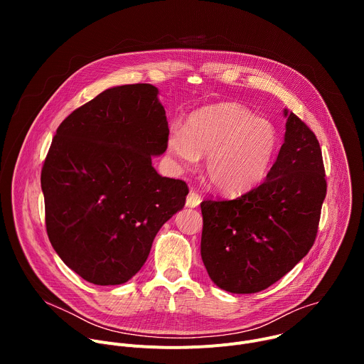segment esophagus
Segmentation results:
<instances>
[{
  "label": "esophagus",
  "instance_id": "1",
  "mask_svg": "<svg viewBox=\"0 0 364 364\" xmlns=\"http://www.w3.org/2000/svg\"><path fill=\"white\" fill-rule=\"evenodd\" d=\"M201 201V196L196 191H190L188 196H187V200H186V205L187 207H197Z\"/></svg>",
  "mask_w": 364,
  "mask_h": 364
}]
</instances>
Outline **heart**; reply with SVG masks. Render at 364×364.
<instances>
[{"label":"heart","instance_id":"heart-1","mask_svg":"<svg viewBox=\"0 0 364 364\" xmlns=\"http://www.w3.org/2000/svg\"><path fill=\"white\" fill-rule=\"evenodd\" d=\"M278 146L275 125L237 103H218L191 114L184 131L173 128L167 139V151L180 167H190L207 155V178L229 196L262 181Z\"/></svg>","mask_w":364,"mask_h":364}]
</instances>
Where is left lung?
Returning <instances> with one entry per match:
<instances>
[{
	"label": "left lung",
	"mask_w": 364,
	"mask_h": 364,
	"mask_svg": "<svg viewBox=\"0 0 364 364\" xmlns=\"http://www.w3.org/2000/svg\"><path fill=\"white\" fill-rule=\"evenodd\" d=\"M285 141L261 186L233 200L201 201V259L232 294L267 289L313 247L327 194L316 134L285 109Z\"/></svg>",
	"instance_id": "obj_1"
}]
</instances>
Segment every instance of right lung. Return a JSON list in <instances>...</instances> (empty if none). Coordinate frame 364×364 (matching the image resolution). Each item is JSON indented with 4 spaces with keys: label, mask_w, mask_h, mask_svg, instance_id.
<instances>
[{
    "label": "right lung",
    "mask_w": 364,
    "mask_h": 364,
    "mask_svg": "<svg viewBox=\"0 0 364 364\" xmlns=\"http://www.w3.org/2000/svg\"><path fill=\"white\" fill-rule=\"evenodd\" d=\"M149 83L107 89L58 128L41 168L46 229L62 261L95 285H119L145 264L155 235L186 204L161 177L168 122Z\"/></svg>",
    "instance_id": "add662e5"
}]
</instances>
